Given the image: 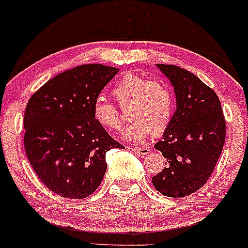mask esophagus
Returning <instances> with one entry per match:
<instances>
[{
  "instance_id": "1",
  "label": "esophagus",
  "mask_w": 248,
  "mask_h": 248,
  "mask_svg": "<svg viewBox=\"0 0 248 248\" xmlns=\"http://www.w3.org/2000/svg\"><path fill=\"white\" fill-rule=\"evenodd\" d=\"M132 151L135 152V154L138 155H148L149 152H150V149L149 148H141V147H132L130 148Z\"/></svg>"
}]
</instances>
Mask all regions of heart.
Wrapping results in <instances>:
<instances>
[{
  "mask_svg": "<svg viewBox=\"0 0 248 248\" xmlns=\"http://www.w3.org/2000/svg\"><path fill=\"white\" fill-rule=\"evenodd\" d=\"M121 107L128 108L132 122L123 133L126 140L142 141L149 134H159L170 123L175 98L168 84L150 81L137 74H126L113 89ZM93 115L100 126L110 131L121 130L123 117L118 108L104 97H97Z\"/></svg>",
  "mask_w": 248,
  "mask_h": 248,
  "instance_id": "b5f03b06",
  "label": "heart"
}]
</instances>
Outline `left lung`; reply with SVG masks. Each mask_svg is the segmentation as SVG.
I'll use <instances>...</instances> for the list:
<instances>
[{
	"label": "left lung",
	"mask_w": 248,
	"mask_h": 248,
	"mask_svg": "<svg viewBox=\"0 0 248 248\" xmlns=\"http://www.w3.org/2000/svg\"><path fill=\"white\" fill-rule=\"evenodd\" d=\"M176 94V111L155 148L166 167L152 177L157 191L184 198L202 187L218 162L226 140V121L219 97L195 74L176 65L157 64Z\"/></svg>",
	"instance_id": "1"
}]
</instances>
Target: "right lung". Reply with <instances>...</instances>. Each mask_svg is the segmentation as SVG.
I'll return each mask as SVG.
<instances>
[{"mask_svg": "<svg viewBox=\"0 0 248 248\" xmlns=\"http://www.w3.org/2000/svg\"><path fill=\"white\" fill-rule=\"evenodd\" d=\"M118 71L101 64L73 67L47 81L27 104V158L43 184L57 195L93 194L106 172V152L124 148L93 115L94 100Z\"/></svg>", "mask_w": 248, "mask_h": 248, "instance_id": "right-lung-1", "label": "right lung"}]
</instances>
